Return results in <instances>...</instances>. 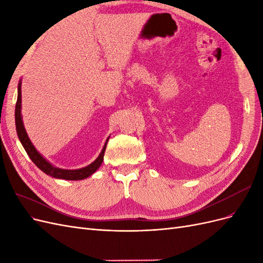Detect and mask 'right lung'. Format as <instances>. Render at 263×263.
<instances>
[{
    "label": "right lung",
    "mask_w": 263,
    "mask_h": 263,
    "mask_svg": "<svg viewBox=\"0 0 263 263\" xmlns=\"http://www.w3.org/2000/svg\"><path fill=\"white\" fill-rule=\"evenodd\" d=\"M21 108H22V83L20 82L17 102H16V106H15V125H16L17 136L22 142L24 149H25V151L27 153L28 157L31 159V161H33L43 172H45L47 176H50L55 179L77 181V180H83V179L89 178L100 168V165L103 162V159H104V153H105L107 142L104 145V147H103L100 156L97 158V160H94L91 164L84 166L82 169L63 170L59 168H54L53 165H51L41 154L38 153L36 148L34 147V145L31 144V141L28 138V135L25 130V127H24Z\"/></svg>",
    "instance_id": "right-lung-1"
}]
</instances>
